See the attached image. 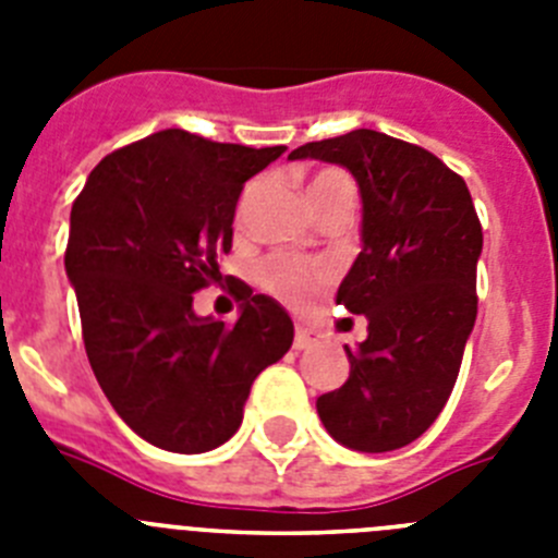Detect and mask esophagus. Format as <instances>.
I'll list each match as a JSON object with an SVG mask.
<instances>
[{
	"label": "esophagus",
	"mask_w": 558,
	"mask_h": 558,
	"mask_svg": "<svg viewBox=\"0 0 558 558\" xmlns=\"http://www.w3.org/2000/svg\"><path fill=\"white\" fill-rule=\"evenodd\" d=\"M324 335L313 327H304V324H295V338H293V347L302 352V349H313L322 343Z\"/></svg>",
	"instance_id": "34e87169"
}]
</instances>
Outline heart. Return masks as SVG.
Masks as SVG:
<instances>
[{"mask_svg": "<svg viewBox=\"0 0 558 558\" xmlns=\"http://www.w3.org/2000/svg\"><path fill=\"white\" fill-rule=\"evenodd\" d=\"M254 190L256 186H251V190L245 192L243 204H248ZM307 198L315 211L324 209V206L332 204V201H349V204H354V184L343 170L327 167V170H318L313 179H310ZM256 282L263 284L268 293H274L276 299H282V302L307 304L310 299L329 282V270L322 268V265L302 263V259H295V256L276 254L259 265V270H256Z\"/></svg>", "mask_w": 558, "mask_h": 558, "instance_id": "b5f03b06", "label": "heart"}]
</instances>
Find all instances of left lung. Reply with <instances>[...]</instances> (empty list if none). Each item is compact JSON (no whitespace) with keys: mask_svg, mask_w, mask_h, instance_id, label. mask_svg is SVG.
<instances>
[{"mask_svg":"<svg viewBox=\"0 0 558 558\" xmlns=\"http://www.w3.org/2000/svg\"><path fill=\"white\" fill-rule=\"evenodd\" d=\"M290 159L347 167L363 201V248L338 304L366 315L368 338L343 347L349 379L315 408L349 450H399L447 405L475 327L483 248L475 204L461 175L430 150L368 128L307 142Z\"/></svg>","mask_w":558,"mask_h":558,"instance_id":"8db88e82","label":"left lung"}]
</instances>
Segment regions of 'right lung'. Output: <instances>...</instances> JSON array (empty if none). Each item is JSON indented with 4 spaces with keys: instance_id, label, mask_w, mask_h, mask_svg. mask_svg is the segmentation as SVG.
Masks as SVG:
<instances>
[{
    "instance_id": "1",
    "label": "right lung",
    "mask_w": 558,
    "mask_h": 558,
    "mask_svg": "<svg viewBox=\"0 0 558 558\" xmlns=\"http://www.w3.org/2000/svg\"><path fill=\"white\" fill-rule=\"evenodd\" d=\"M282 153L170 128L108 153L72 204L63 263L88 363L153 447L195 456L229 441L256 374L293 343L282 304L243 282L231 327L192 310L220 279L243 184Z\"/></svg>"
}]
</instances>
